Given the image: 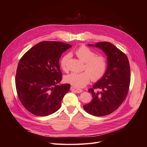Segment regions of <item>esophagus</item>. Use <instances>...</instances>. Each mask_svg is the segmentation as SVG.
<instances>
[{"label":"esophagus","mask_w":147,"mask_h":147,"mask_svg":"<svg viewBox=\"0 0 147 147\" xmlns=\"http://www.w3.org/2000/svg\"><path fill=\"white\" fill-rule=\"evenodd\" d=\"M70 89H71V90H73V91H74V92H77V93H81V92L83 91L82 89H79V88H77L73 86H71Z\"/></svg>","instance_id":"34e87169"}]
</instances>
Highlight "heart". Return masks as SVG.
I'll return each mask as SVG.
<instances>
[{"mask_svg": "<svg viewBox=\"0 0 147 147\" xmlns=\"http://www.w3.org/2000/svg\"><path fill=\"white\" fill-rule=\"evenodd\" d=\"M76 55L83 61L86 71L82 73H71L65 77V81L76 88H83L89 83L90 79L98 81L105 74L107 61L106 58L101 55H96L94 51L86 46H82L75 52ZM69 55L62 58L60 65L63 70L68 71V61Z\"/></svg>", "mask_w": 147, "mask_h": 147, "instance_id": "heart-1", "label": "heart"}]
</instances>
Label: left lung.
<instances>
[{
  "instance_id": "1",
  "label": "left lung",
  "mask_w": 147,
  "mask_h": 147,
  "mask_svg": "<svg viewBox=\"0 0 147 147\" xmlns=\"http://www.w3.org/2000/svg\"><path fill=\"white\" fill-rule=\"evenodd\" d=\"M88 46L104 51L107 56V68L102 78L88 90L93 98L83 109L95 116H103L116 110L127 95L130 82L129 62L125 53L111 43L102 42Z\"/></svg>"
}]
</instances>
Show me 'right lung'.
Returning <instances> with one entry per match:
<instances>
[{
    "label": "right lung",
    "instance_id": "obj_1",
    "mask_svg": "<svg viewBox=\"0 0 147 147\" xmlns=\"http://www.w3.org/2000/svg\"><path fill=\"white\" fill-rule=\"evenodd\" d=\"M71 47L60 42L43 41L20 59L15 85L21 104L31 113L47 116L60 108L70 84H57L62 80L59 61L61 54Z\"/></svg>",
    "mask_w": 147,
    "mask_h": 147
}]
</instances>
